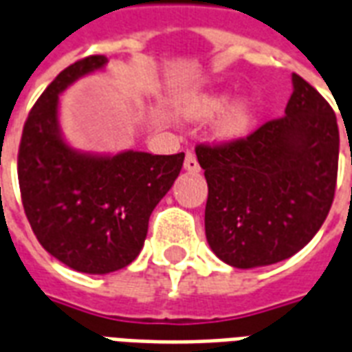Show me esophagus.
Instances as JSON below:
<instances>
[{
    "label": "esophagus",
    "mask_w": 352,
    "mask_h": 352,
    "mask_svg": "<svg viewBox=\"0 0 352 352\" xmlns=\"http://www.w3.org/2000/svg\"><path fill=\"white\" fill-rule=\"evenodd\" d=\"M184 170L190 171V173H199L201 171V166L197 162V158L192 151L186 153V158H184Z\"/></svg>",
    "instance_id": "obj_1"
}]
</instances>
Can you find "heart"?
I'll list each match as a JSON object with an SVG mask.
<instances>
[{"label":"heart","mask_w":352,"mask_h":352,"mask_svg":"<svg viewBox=\"0 0 352 352\" xmlns=\"http://www.w3.org/2000/svg\"><path fill=\"white\" fill-rule=\"evenodd\" d=\"M225 103L223 96H214V94H205L197 96L192 101H188L186 114L192 118H205L212 116L214 112H218ZM251 122V107L248 101L238 99L234 103H230L219 116L218 129L223 136H236L245 131V127Z\"/></svg>","instance_id":"1"}]
</instances>
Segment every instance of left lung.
<instances>
[{
    "label": "left lung",
    "instance_id": "1",
    "mask_svg": "<svg viewBox=\"0 0 352 352\" xmlns=\"http://www.w3.org/2000/svg\"><path fill=\"white\" fill-rule=\"evenodd\" d=\"M284 116L245 138L197 144L208 199L210 249L240 270L301 251L329 216L338 179L340 131L327 99L301 75Z\"/></svg>",
    "mask_w": 352,
    "mask_h": 352
}]
</instances>
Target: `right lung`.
<instances>
[{"label":"right lung","instance_id":"right-lung-1","mask_svg":"<svg viewBox=\"0 0 352 352\" xmlns=\"http://www.w3.org/2000/svg\"><path fill=\"white\" fill-rule=\"evenodd\" d=\"M104 63L90 55L63 69L33 104L18 149L21 203L36 240L72 270L94 275L122 270L140 254L153 208L184 162V153L92 157L64 144L58 94Z\"/></svg>","mask_w":352,"mask_h":352}]
</instances>
